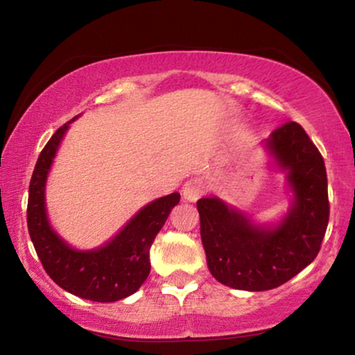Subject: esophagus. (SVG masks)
Returning a JSON list of instances; mask_svg holds the SVG:
<instances>
[{"label":"esophagus","mask_w":355,"mask_h":355,"mask_svg":"<svg viewBox=\"0 0 355 355\" xmlns=\"http://www.w3.org/2000/svg\"><path fill=\"white\" fill-rule=\"evenodd\" d=\"M183 198L187 201H196L205 195V183L200 178H190L185 185H183Z\"/></svg>","instance_id":"obj_1"}]
</instances>
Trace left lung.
I'll return each mask as SVG.
<instances>
[{
    "mask_svg": "<svg viewBox=\"0 0 355 355\" xmlns=\"http://www.w3.org/2000/svg\"><path fill=\"white\" fill-rule=\"evenodd\" d=\"M293 193L277 226H257L219 198H201V242L211 275L236 290L263 291L284 285L316 259L329 221L322 155L298 123L288 121L266 142Z\"/></svg>",
    "mask_w": 355,
    "mask_h": 355,
    "instance_id": "left-lung-1",
    "label": "left lung"
}]
</instances>
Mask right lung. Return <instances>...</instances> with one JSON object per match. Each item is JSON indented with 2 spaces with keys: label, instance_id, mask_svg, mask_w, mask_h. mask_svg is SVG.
Masks as SVG:
<instances>
[{
  "label": "right lung",
  "instance_id": "add662e5",
  "mask_svg": "<svg viewBox=\"0 0 355 355\" xmlns=\"http://www.w3.org/2000/svg\"><path fill=\"white\" fill-rule=\"evenodd\" d=\"M71 121L58 128L49 139L35 164L29 183V236L44 270L58 286L92 302H118L136 293L149 277L150 245L167 221L170 211L180 201V195L170 193L144 206L101 248L93 250L70 248L49 224L46 180L62 137Z\"/></svg>",
  "mask_w": 355,
  "mask_h": 355
}]
</instances>
